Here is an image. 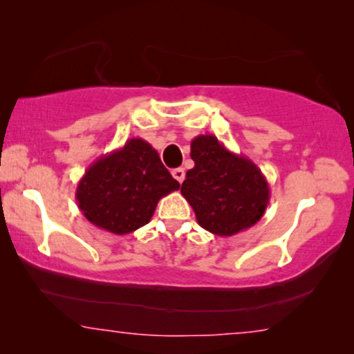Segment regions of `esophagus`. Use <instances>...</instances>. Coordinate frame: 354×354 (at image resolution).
<instances>
[{
  "instance_id": "esophagus-1",
  "label": "esophagus",
  "mask_w": 354,
  "mask_h": 354,
  "mask_svg": "<svg viewBox=\"0 0 354 354\" xmlns=\"http://www.w3.org/2000/svg\"><path fill=\"white\" fill-rule=\"evenodd\" d=\"M172 177L176 178V180H177L178 183H182V182H183V178H185V171H183L182 167L174 169V171H172Z\"/></svg>"
}]
</instances>
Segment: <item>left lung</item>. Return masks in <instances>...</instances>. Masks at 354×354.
I'll list each match as a JSON object with an SVG mask.
<instances>
[{
	"mask_svg": "<svg viewBox=\"0 0 354 354\" xmlns=\"http://www.w3.org/2000/svg\"><path fill=\"white\" fill-rule=\"evenodd\" d=\"M190 156L195 167L187 172L180 192L203 229L232 236L264 216L269 183L251 159L227 149L214 135L193 138Z\"/></svg>",
	"mask_w": 354,
	"mask_h": 354,
	"instance_id": "8db88e82",
	"label": "left lung"
}]
</instances>
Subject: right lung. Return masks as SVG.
<instances>
[{
	"label": "right lung",
	"mask_w": 354,
	"mask_h": 354,
	"mask_svg": "<svg viewBox=\"0 0 354 354\" xmlns=\"http://www.w3.org/2000/svg\"><path fill=\"white\" fill-rule=\"evenodd\" d=\"M178 188L156 149L143 138H130L86 169L75 200L95 227L125 235L148 224L158 201Z\"/></svg>",
	"instance_id": "1"
}]
</instances>
